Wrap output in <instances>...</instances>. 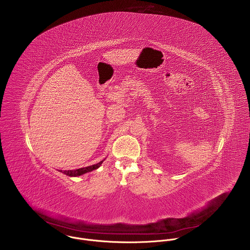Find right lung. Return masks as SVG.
<instances>
[{"label": "right lung", "instance_id": "obj_1", "mask_svg": "<svg viewBox=\"0 0 250 250\" xmlns=\"http://www.w3.org/2000/svg\"><path fill=\"white\" fill-rule=\"evenodd\" d=\"M103 162H104V160L101 161V162H99L98 164L93 165V166H90V167H83V168H79V169H75V170H64V171H62V170H61V172L64 173V174H66V175H68V176H70V177L81 176V175H83V174H84V173H87V172H90V171H92V170H94V169H97V168L102 165Z\"/></svg>", "mask_w": 250, "mask_h": 250}]
</instances>
